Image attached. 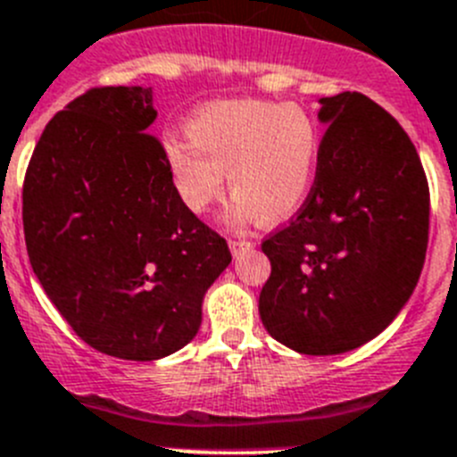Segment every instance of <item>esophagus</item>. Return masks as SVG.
<instances>
[{
  "label": "esophagus",
  "instance_id": "34e87169",
  "mask_svg": "<svg viewBox=\"0 0 457 457\" xmlns=\"http://www.w3.org/2000/svg\"><path fill=\"white\" fill-rule=\"evenodd\" d=\"M228 247H231L233 253H237V252H242V249L252 247V240H247L245 236H233V237H228Z\"/></svg>",
  "mask_w": 457,
  "mask_h": 457
}]
</instances>
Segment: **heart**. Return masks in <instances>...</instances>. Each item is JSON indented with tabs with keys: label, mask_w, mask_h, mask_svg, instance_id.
<instances>
[{
	"label": "heart",
	"mask_w": 457,
	"mask_h": 457,
	"mask_svg": "<svg viewBox=\"0 0 457 457\" xmlns=\"http://www.w3.org/2000/svg\"><path fill=\"white\" fill-rule=\"evenodd\" d=\"M320 157V128L302 104L226 100L189 119L187 139L164 144V162L180 201L205 212L224 189L233 215L278 224L304 204Z\"/></svg>",
	"instance_id": "heart-1"
}]
</instances>
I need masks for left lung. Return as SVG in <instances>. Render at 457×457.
Masks as SVG:
<instances>
[{"label":"left lung","mask_w":457,"mask_h":457,"mask_svg":"<svg viewBox=\"0 0 457 457\" xmlns=\"http://www.w3.org/2000/svg\"><path fill=\"white\" fill-rule=\"evenodd\" d=\"M316 179L270 258L258 311L302 354H341L378 337L410 300L430 231V189L401 123L357 91L320 100Z\"/></svg>","instance_id":"8db88e82"}]
</instances>
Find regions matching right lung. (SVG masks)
<instances>
[{"label": "right lung", "mask_w": 457, "mask_h": 457, "mask_svg": "<svg viewBox=\"0 0 457 457\" xmlns=\"http://www.w3.org/2000/svg\"><path fill=\"white\" fill-rule=\"evenodd\" d=\"M151 88L93 87L56 112L22 185L27 253L72 332L98 353L153 361L199 332L201 300L231 263L180 201Z\"/></svg>", "instance_id": "add662e5"}]
</instances>
